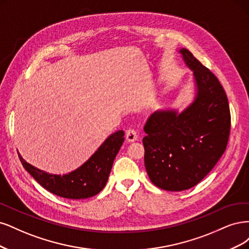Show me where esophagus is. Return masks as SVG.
I'll list each match as a JSON object with an SVG mask.
<instances>
[{
	"label": "esophagus",
	"instance_id": "1",
	"mask_svg": "<svg viewBox=\"0 0 249 249\" xmlns=\"http://www.w3.org/2000/svg\"><path fill=\"white\" fill-rule=\"evenodd\" d=\"M139 135H138V132H136L134 129H129L126 131V141L127 142H135L136 140H138Z\"/></svg>",
	"mask_w": 249,
	"mask_h": 249
}]
</instances>
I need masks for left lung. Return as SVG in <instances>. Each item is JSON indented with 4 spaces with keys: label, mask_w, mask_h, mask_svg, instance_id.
I'll return each instance as SVG.
<instances>
[{
    "label": "left lung",
    "mask_w": 249,
    "mask_h": 249,
    "mask_svg": "<svg viewBox=\"0 0 249 249\" xmlns=\"http://www.w3.org/2000/svg\"><path fill=\"white\" fill-rule=\"evenodd\" d=\"M180 53L194 71L196 98L180 114H152L142 139L151 182L170 191L186 190L202 181L226 151L231 130L229 101L217 77L188 50Z\"/></svg>",
    "instance_id": "8db88e82"
}]
</instances>
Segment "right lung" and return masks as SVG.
I'll use <instances>...</instances> for the list:
<instances>
[{"label":"right lung","instance_id":"obj_1","mask_svg":"<svg viewBox=\"0 0 249 249\" xmlns=\"http://www.w3.org/2000/svg\"><path fill=\"white\" fill-rule=\"evenodd\" d=\"M124 131L119 130L104 141L89 160L67 175H51L18 157L26 171L40 185L61 197L82 199L94 196L104 188L114 160L124 142Z\"/></svg>","mask_w":249,"mask_h":249}]
</instances>
